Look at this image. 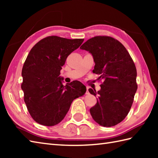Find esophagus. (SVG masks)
I'll return each instance as SVG.
<instances>
[{
  "mask_svg": "<svg viewBox=\"0 0 158 158\" xmlns=\"http://www.w3.org/2000/svg\"><path fill=\"white\" fill-rule=\"evenodd\" d=\"M88 87H87V88H86V92H85V94H89V91H88Z\"/></svg>",
  "mask_w": 158,
  "mask_h": 158,
  "instance_id": "1",
  "label": "esophagus"
}]
</instances>
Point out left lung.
Returning <instances> with one entry per match:
<instances>
[{"label":"left lung","mask_w":158,"mask_h":158,"mask_svg":"<svg viewBox=\"0 0 158 158\" xmlns=\"http://www.w3.org/2000/svg\"><path fill=\"white\" fill-rule=\"evenodd\" d=\"M91 53L95 62L93 73L104 80L100 89H89L98 96L90 109L92 118L99 125L111 127L128 114L137 89L136 69L128 52L122 43L110 36H97L80 47Z\"/></svg>","instance_id":"1"}]
</instances>
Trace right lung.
Here are the masks:
<instances>
[{
	"label": "right lung",
	"instance_id": "add662e5",
	"mask_svg": "<svg viewBox=\"0 0 158 158\" xmlns=\"http://www.w3.org/2000/svg\"><path fill=\"white\" fill-rule=\"evenodd\" d=\"M83 41L50 36L29 52L22 68L21 87L28 112L38 123L46 126L59 123L73 100L85 94L86 88L82 83L73 81L64 86L60 76L67 57Z\"/></svg>",
	"mask_w": 158,
	"mask_h": 158
}]
</instances>
